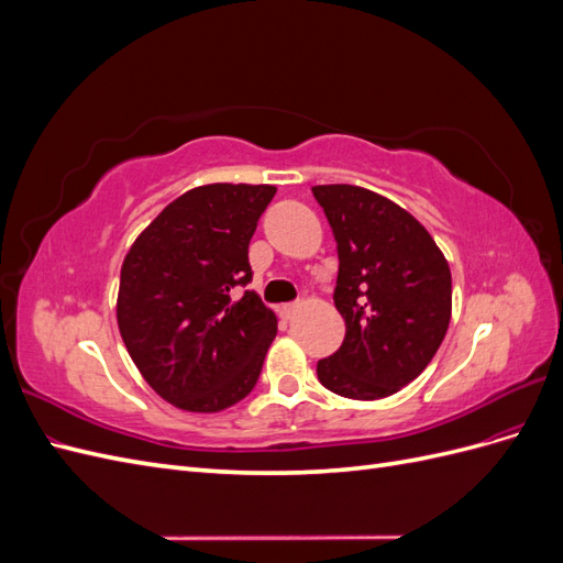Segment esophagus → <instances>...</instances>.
<instances>
[{"instance_id": "esophagus-1", "label": "esophagus", "mask_w": 563, "mask_h": 563, "mask_svg": "<svg viewBox=\"0 0 563 563\" xmlns=\"http://www.w3.org/2000/svg\"><path fill=\"white\" fill-rule=\"evenodd\" d=\"M296 312H298V302H291V305H282V308H279V314H282V319H294V317H296Z\"/></svg>"}]
</instances>
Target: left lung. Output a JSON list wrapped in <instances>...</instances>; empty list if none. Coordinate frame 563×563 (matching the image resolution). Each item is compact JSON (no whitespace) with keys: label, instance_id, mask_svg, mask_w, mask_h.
Masks as SVG:
<instances>
[{"label":"left lung","instance_id":"left-lung-1","mask_svg":"<svg viewBox=\"0 0 563 563\" xmlns=\"http://www.w3.org/2000/svg\"><path fill=\"white\" fill-rule=\"evenodd\" d=\"M338 244L335 308L345 340L317 364L340 397L395 395L428 368L451 321V267L418 220L356 185H314Z\"/></svg>","mask_w":563,"mask_h":563}]
</instances>
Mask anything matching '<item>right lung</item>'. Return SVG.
I'll return each instance as SVG.
<instances>
[{"mask_svg": "<svg viewBox=\"0 0 563 563\" xmlns=\"http://www.w3.org/2000/svg\"><path fill=\"white\" fill-rule=\"evenodd\" d=\"M275 185L192 187L131 244L117 323L135 368L187 413H218L258 383L277 317L234 286L251 282L249 242Z\"/></svg>", "mask_w": 563, "mask_h": 563, "instance_id": "1", "label": "right lung"}]
</instances>
